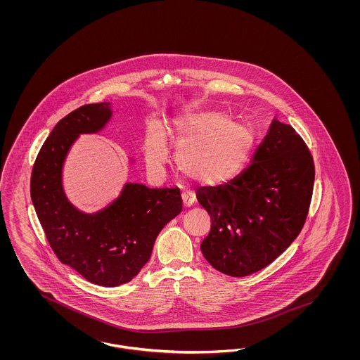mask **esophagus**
<instances>
[{
	"instance_id": "obj_1",
	"label": "esophagus",
	"mask_w": 360,
	"mask_h": 360,
	"mask_svg": "<svg viewBox=\"0 0 360 360\" xmlns=\"http://www.w3.org/2000/svg\"><path fill=\"white\" fill-rule=\"evenodd\" d=\"M181 196H182V202H184L185 207H190V206L194 205V202H195V194L194 193H191V191L182 193Z\"/></svg>"
}]
</instances>
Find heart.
I'll list each match as a JSON object with an SVG mask.
<instances>
[{
    "mask_svg": "<svg viewBox=\"0 0 360 360\" xmlns=\"http://www.w3.org/2000/svg\"><path fill=\"white\" fill-rule=\"evenodd\" d=\"M167 134L179 140L175 160L184 174L203 185L226 184L239 174L251 154L255 136L243 122L229 121L217 110H203L175 121ZM149 173L160 178L169 162L164 136L152 128L145 142Z\"/></svg>",
    "mask_w": 360,
    "mask_h": 360,
    "instance_id": "heart-1",
    "label": "heart"
}]
</instances>
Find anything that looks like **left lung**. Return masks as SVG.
I'll list each match as a JSON object with an SVG mask.
<instances>
[{
    "instance_id": "obj_1",
    "label": "left lung",
    "mask_w": 360,
    "mask_h": 360,
    "mask_svg": "<svg viewBox=\"0 0 360 360\" xmlns=\"http://www.w3.org/2000/svg\"><path fill=\"white\" fill-rule=\"evenodd\" d=\"M314 161L302 137L273 119L241 174L205 186L196 199L211 218L200 250L219 272L244 277L274 262L305 224L314 187Z\"/></svg>"
}]
</instances>
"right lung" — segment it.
<instances>
[{"label":"right lung","mask_w":360,"mask_h":360,"mask_svg":"<svg viewBox=\"0 0 360 360\" xmlns=\"http://www.w3.org/2000/svg\"><path fill=\"white\" fill-rule=\"evenodd\" d=\"M112 116L109 103L86 104L55 125L38 153L30 195L39 223L59 262L100 286L129 283L152 255L165 226L182 211L178 187L127 184L121 195L96 214L74 207L62 187V166L80 133H96Z\"/></svg>","instance_id":"1"}]
</instances>
